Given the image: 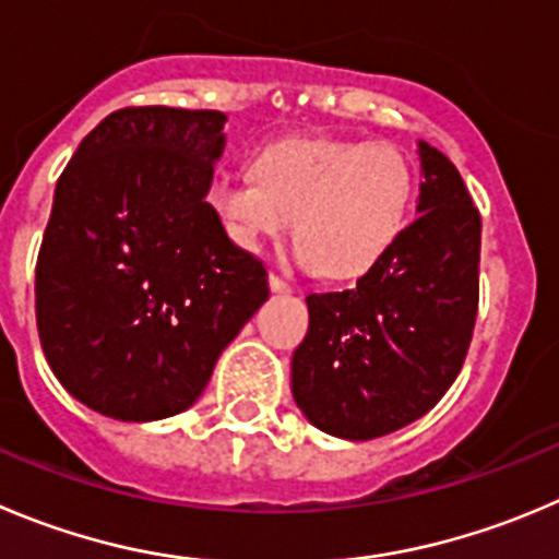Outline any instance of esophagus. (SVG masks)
I'll list each match as a JSON object with an SVG mask.
<instances>
[{"mask_svg":"<svg viewBox=\"0 0 559 559\" xmlns=\"http://www.w3.org/2000/svg\"><path fill=\"white\" fill-rule=\"evenodd\" d=\"M269 285H271V290H274V294H290V290H294V285H290L288 280H283L280 274H271Z\"/></svg>","mask_w":559,"mask_h":559,"instance_id":"1","label":"esophagus"}]
</instances>
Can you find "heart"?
I'll use <instances>...</instances> for the list:
<instances>
[{"label": "heart", "mask_w": 559, "mask_h": 559, "mask_svg": "<svg viewBox=\"0 0 559 559\" xmlns=\"http://www.w3.org/2000/svg\"><path fill=\"white\" fill-rule=\"evenodd\" d=\"M414 197L417 175L397 147L296 136L265 147L254 173H216L203 200L247 252L296 222V260L350 283L390 258L412 222Z\"/></svg>", "instance_id": "1"}]
</instances>
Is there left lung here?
Returning <instances> with one entry per match:
<instances>
[{
  "mask_svg": "<svg viewBox=\"0 0 559 559\" xmlns=\"http://www.w3.org/2000/svg\"><path fill=\"white\" fill-rule=\"evenodd\" d=\"M419 216L390 258L310 294L290 386L326 433L368 442L428 414L461 373L480 299V214L444 153L419 142Z\"/></svg>",
  "mask_w": 559,
  "mask_h": 559,
  "instance_id": "8db88e82",
  "label": "left lung"
}]
</instances>
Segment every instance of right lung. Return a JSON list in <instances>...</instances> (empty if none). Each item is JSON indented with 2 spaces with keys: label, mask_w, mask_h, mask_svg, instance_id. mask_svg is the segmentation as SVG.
Segmentation results:
<instances>
[{
  "label": "right lung",
  "mask_w": 559,
  "mask_h": 559,
  "mask_svg": "<svg viewBox=\"0 0 559 559\" xmlns=\"http://www.w3.org/2000/svg\"><path fill=\"white\" fill-rule=\"evenodd\" d=\"M225 120L126 106L57 180L35 265L37 334L60 384L104 417L151 423L189 408L269 299L263 260L203 200Z\"/></svg>",
  "instance_id": "obj_1"
}]
</instances>
